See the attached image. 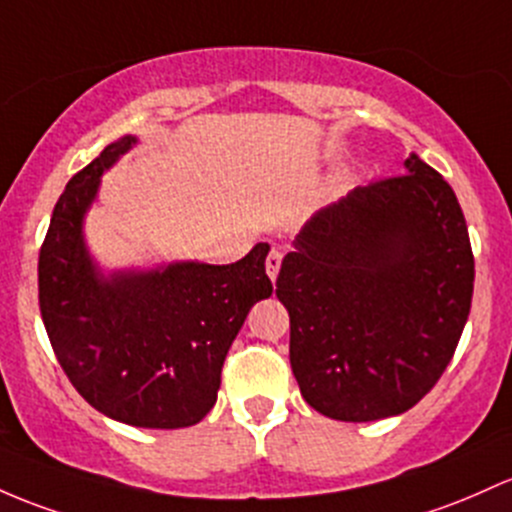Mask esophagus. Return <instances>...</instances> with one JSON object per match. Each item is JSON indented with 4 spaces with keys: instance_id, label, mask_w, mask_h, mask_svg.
I'll list each match as a JSON object with an SVG mask.
<instances>
[{
    "instance_id": "esophagus-1",
    "label": "esophagus",
    "mask_w": 512,
    "mask_h": 512,
    "mask_svg": "<svg viewBox=\"0 0 512 512\" xmlns=\"http://www.w3.org/2000/svg\"><path fill=\"white\" fill-rule=\"evenodd\" d=\"M265 267H267L269 279H272V282H274V279H277V274H279V267H282V252H279L277 247H272V250H269Z\"/></svg>"
}]
</instances>
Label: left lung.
<instances>
[{"label": "left lung", "mask_w": 512, "mask_h": 512, "mask_svg": "<svg viewBox=\"0 0 512 512\" xmlns=\"http://www.w3.org/2000/svg\"><path fill=\"white\" fill-rule=\"evenodd\" d=\"M471 294L462 206L411 153L406 174L318 211L284 257L277 299L301 396L345 423L406 413L447 369Z\"/></svg>", "instance_id": "8db88e82"}]
</instances>
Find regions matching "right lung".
<instances>
[{"label":"right lung","mask_w":512,"mask_h":512,"mask_svg":"<svg viewBox=\"0 0 512 512\" xmlns=\"http://www.w3.org/2000/svg\"><path fill=\"white\" fill-rule=\"evenodd\" d=\"M123 136L67 182L38 255V303L60 367L99 413L136 428H189L216 403L221 369L247 311L272 296L269 245L233 265L177 262L150 272L94 267L82 218Z\"/></svg>","instance_id":"obj_1"}]
</instances>
